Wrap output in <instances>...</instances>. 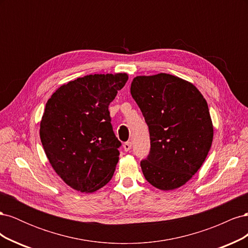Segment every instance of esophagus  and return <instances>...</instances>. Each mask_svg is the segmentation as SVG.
<instances>
[{"mask_svg":"<svg viewBox=\"0 0 248 248\" xmlns=\"http://www.w3.org/2000/svg\"><path fill=\"white\" fill-rule=\"evenodd\" d=\"M131 147H132V142H131V141H126V142H124L123 148H124V151H125V152L130 151Z\"/></svg>","mask_w":248,"mask_h":248,"instance_id":"esophagus-1","label":"esophagus"}]
</instances>
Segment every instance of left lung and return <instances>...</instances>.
<instances>
[{"label": "left lung", "instance_id": "obj_1", "mask_svg": "<svg viewBox=\"0 0 248 248\" xmlns=\"http://www.w3.org/2000/svg\"><path fill=\"white\" fill-rule=\"evenodd\" d=\"M130 93L149 127L151 148L140 161L146 180L161 190L184 185L212 145L207 101L190 82L167 73L134 78Z\"/></svg>", "mask_w": 248, "mask_h": 248}]
</instances>
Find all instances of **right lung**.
<instances>
[{
  "label": "right lung",
  "mask_w": 248,
  "mask_h": 248,
  "mask_svg": "<svg viewBox=\"0 0 248 248\" xmlns=\"http://www.w3.org/2000/svg\"><path fill=\"white\" fill-rule=\"evenodd\" d=\"M127 80L126 73L86 76L60 87L46 103L40 123L44 152L73 189L96 191L114 175L122 144L108 106Z\"/></svg>",
  "instance_id": "right-lung-1"
}]
</instances>
